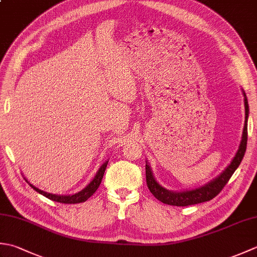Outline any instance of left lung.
Segmentation results:
<instances>
[{"label": "left lung", "instance_id": "1", "mask_svg": "<svg viewBox=\"0 0 257 257\" xmlns=\"http://www.w3.org/2000/svg\"><path fill=\"white\" fill-rule=\"evenodd\" d=\"M242 91L244 96V106H245V123H244L242 140H241V144H239L238 150L236 152L235 157L233 158V160L231 161L230 165L226 167L225 170L223 171L220 176H217L215 179H213L210 182L204 184L203 187L196 188L193 190L180 191V192H173V191H169L165 189L162 185H160L157 182L154 174H152L150 166L148 163H146L147 185H148L150 192L155 195V198H157L165 204L174 205V206H188V205H193V204L202 203V202L210 201L213 198H215V196L221 192L222 189L224 188L225 184L228 182V180L231 179L232 174L235 172V170L238 168L239 163H241L243 157L245 155V150H246L248 102H247L246 94H245L244 90Z\"/></svg>", "mask_w": 257, "mask_h": 257}]
</instances>
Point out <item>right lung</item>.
<instances>
[{
    "label": "right lung",
    "mask_w": 257,
    "mask_h": 257,
    "mask_svg": "<svg viewBox=\"0 0 257 257\" xmlns=\"http://www.w3.org/2000/svg\"><path fill=\"white\" fill-rule=\"evenodd\" d=\"M107 165H108V160L106 162H103V165L99 168V170L97 171L95 178L92 179V181L88 185H87L85 189H83L81 191H79V192L75 193V194H72V195H58V194L47 193V192H45V191H42V190H40L38 188L34 187V185L27 181L25 178L24 179L26 180L27 183H29L31 187L36 191V192L46 196V198H48V199L52 200V201L59 202V203H65V204L81 203V202H85L87 199H89L90 196L96 192V190L98 189V187H99V184L101 183V180H102V177H103V173H105Z\"/></svg>",
    "instance_id": "obj_1"
}]
</instances>
